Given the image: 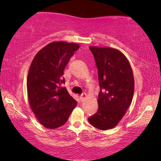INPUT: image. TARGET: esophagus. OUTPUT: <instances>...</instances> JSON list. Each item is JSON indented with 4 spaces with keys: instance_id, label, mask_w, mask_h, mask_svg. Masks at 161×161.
Returning <instances> with one entry per match:
<instances>
[{
    "instance_id": "1",
    "label": "esophagus",
    "mask_w": 161,
    "mask_h": 161,
    "mask_svg": "<svg viewBox=\"0 0 161 161\" xmlns=\"http://www.w3.org/2000/svg\"><path fill=\"white\" fill-rule=\"evenodd\" d=\"M86 97V93H83L82 94H80V98L81 100H83Z\"/></svg>"
}]
</instances>
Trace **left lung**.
<instances>
[{
  "label": "left lung",
  "instance_id": "obj_1",
  "mask_svg": "<svg viewBox=\"0 0 161 161\" xmlns=\"http://www.w3.org/2000/svg\"><path fill=\"white\" fill-rule=\"evenodd\" d=\"M98 70L100 91L98 110L89 117L96 128L111 129L122 119L131 104L134 93V78L128 60L118 50L90 47Z\"/></svg>",
  "mask_w": 161,
  "mask_h": 161
}]
</instances>
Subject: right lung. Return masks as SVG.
<instances>
[{
    "label": "right lung",
    "instance_id": "1",
    "mask_svg": "<svg viewBox=\"0 0 161 161\" xmlns=\"http://www.w3.org/2000/svg\"><path fill=\"white\" fill-rule=\"evenodd\" d=\"M79 45L54 42L37 53L27 78L28 100L33 112L44 127L54 129L65 124L77 105L65 87L64 70Z\"/></svg>",
    "mask_w": 161,
    "mask_h": 161
}]
</instances>
